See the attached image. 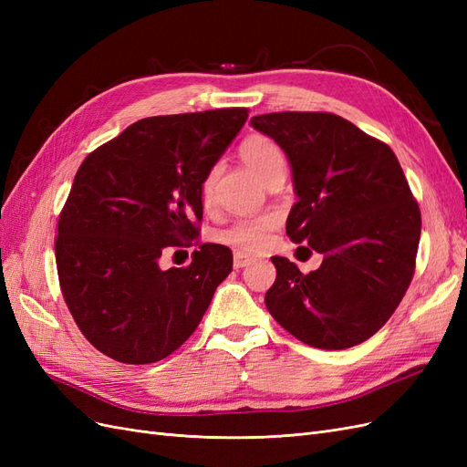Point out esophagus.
Listing matches in <instances>:
<instances>
[{"label":"esophagus","instance_id":"esophagus-1","mask_svg":"<svg viewBox=\"0 0 467 467\" xmlns=\"http://www.w3.org/2000/svg\"><path fill=\"white\" fill-rule=\"evenodd\" d=\"M253 261H255V257L247 255V253H242V251L234 253V268H244V266L251 265Z\"/></svg>","mask_w":467,"mask_h":467}]
</instances>
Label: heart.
Instances as JSON below:
<instances>
[{
  "label": "heart",
  "instance_id": "obj_1",
  "mask_svg": "<svg viewBox=\"0 0 467 467\" xmlns=\"http://www.w3.org/2000/svg\"><path fill=\"white\" fill-rule=\"evenodd\" d=\"M244 161L249 165V169L255 173L261 181H265L268 175H273L280 169H286V158L285 151L280 146L263 134H253L247 140H244L242 148H239ZM214 181H216V169L206 175L201 187L202 201L208 202L212 199V192H214ZM276 225V218L266 214L259 218H245L235 222L230 230L223 232V239L232 245H237L247 251H257L263 249L268 239H271V232Z\"/></svg>",
  "mask_w": 467,
  "mask_h": 467
}]
</instances>
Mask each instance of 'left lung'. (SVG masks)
I'll use <instances>...</instances> for the list:
<instances>
[{
	"instance_id": "left-lung-1",
	"label": "left lung",
	"mask_w": 467,
	"mask_h": 467,
	"mask_svg": "<svg viewBox=\"0 0 467 467\" xmlns=\"http://www.w3.org/2000/svg\"><path fill=\"white\" fill-rule=\"evenodd\" d=\"M251 126L273 138L292 167L288 237L323 255L309 275L273 257L266 309L309 347L364 343L391 317L415 273L420 212L398 158L331 112H271Z\"/></svg>"
}]
</instances>
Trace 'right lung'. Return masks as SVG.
Listing matches in <instances>:
<instances>
[{
    "mask_svg": "<svg viewBox=\"0 0 467 467\" xmlns=\"http://www.w3.org/2000/svg\"><path fill=\"white\" fill-rule=\"evenodd\" d=\"M247 109L150 117L89 153L58 222L56 266L79 331L126 364L177 350L232 273V251L202 244L185 268L167 247L199 237L201 187L247 120Z\"/></svg>",
    "mask_w": 467,
    "mask_h": 467,
    "instance_id": "1",
    "label": "right lung"
}]
</instances>
